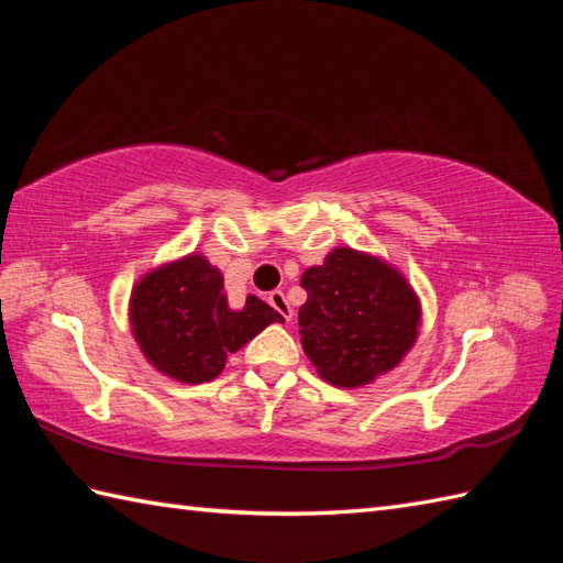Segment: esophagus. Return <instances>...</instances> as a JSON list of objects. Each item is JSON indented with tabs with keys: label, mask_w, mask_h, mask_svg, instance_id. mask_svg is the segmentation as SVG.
Here are the masks:
<instances>
[{
	"label": "esophagus",
	"mask_w": 563,
	"mask_h": 563,
	"mask_svg": "<svg viewBox=\"0 0 563 563\" xmlns=\"http://www.w3.org/2000/svg\"><path fill=\"white\" fill-rule=\"evenodd\" d=\"M268 305L275 309V312H278L283 319H292V307H290V302H288V297H285V292L283 290H273L271 295H268Z\"/></svg>",
	"instance_id": "obj_1"
}]
</instances>
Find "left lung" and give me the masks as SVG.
Instances as JSON below:
<instances>
[{
  "label": "left lung",
  "mask_w": 563,
  "mask_h": 563,
  "mask_svg": "<svg viewBox=\"0 0 563 563\" xmlns=\"http://www.w3.org/2000/svg\"><path fill=\"white\" fill-rule=\"evenodd\" d=\"M300 341L321 379L363 387L411 351L421 302L404 275L377 256L339 246L302 273Z\"/></svg>",
  "instance_id": "left-lung-1"
}]
</instances>
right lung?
<instances>
[{
    "label": "right lung",
    "instance_id": "1",
    "mask_svg": "<svg viewBox=\"0 0 563 563\" xmlns=\"http://www.w3.org/2000/svg\"><path fill=\"white\" fill-rule=\"evenodd\" d=\"M283 321L258 297L249 295L242 309H232L222 273L200 254L142 275L130 295V327L152 367L184 385H202L218 377L227 355Z\"/></svg>",
    "mask_w": 563,
    "mask_h": 563
}]
</instances>
